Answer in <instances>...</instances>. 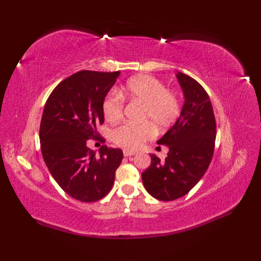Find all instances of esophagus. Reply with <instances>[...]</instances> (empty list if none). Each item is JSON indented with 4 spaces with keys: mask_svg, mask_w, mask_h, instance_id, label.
<instances>
[{
    "mask_svg": "<svg viewBox=\"0 0 261 261\" xmlns=\"http://www.w3.org/2000/svg\"><path fill=\"white\" fill-rule=\"evenodd\" d=\"M123 153H124V156H130V155L135 154L136 152L135 151H130V150H124Z\"/></svg>",
    "mask_w": 261,
    "mask_h": 261,
    "instance_id": "obj_1",
    "label": "esophagus"
}]
</instances>
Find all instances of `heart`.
<instances>
[{
  "label": "heart",
  "mask_w": 261,
  "mask_h": 261,
  "mask_svg": "<svg viewBox=\"0 0 261 261\" xmlns=\"http://www.w3.org/2000/svg\"><path fill=\"white\" fill-rule=\"evenodd\" d=\"M116 91L110 92L102 102V112L108 122H117L123 116L124 100L143 105L140 124H124L112 132V140L121 148L136 150L152 139L156 130L167 129L180 113L177 94L167 90L162 82L150 75H139L128 80Z\"/></svg>",
  "instance_id": "b5f03b06"
}]
</instances>
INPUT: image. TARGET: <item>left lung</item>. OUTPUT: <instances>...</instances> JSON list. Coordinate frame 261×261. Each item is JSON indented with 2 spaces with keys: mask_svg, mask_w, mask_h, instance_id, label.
<instances>
[{
  "mask_svg": "<svg viewBox=\"0 0 261 261\" xmlns=\"http://www.w3.org/2000/svg\"><path fill=\"white\" fill-rule=\"evenodd\" d=\"M176 77L185 102L175 124L158 140L169 147L161 161L154 154L141 174L147 192L158 200L171 201L186 195L198 183L211 162L217 134L215 113L203 87L183 73Z\"/></svg>",
  "mask_w": 261,
  "mask_h": 261,
  "instance_id": "obj_1",
  "label": "left lung"
}]
</instances>
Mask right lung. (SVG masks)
Segmentation results:
<instances>
[{"instance_id":"right-lung-1","label":"right lung","mask_w":261,"mask_h":261,"mask_svg":"<svg viewBox=\"0 0 261 261\" xmlns=\"http://www.w3.org/2000/svg\"><path fill=\"white\" fill-rule=\"evenodd\" d=\"M120 72L81 70L62 81L45 102L40 147L53 178L66 194L83 202L97 201L111 191L121 149L101 147L99 155L87 147L105 122L102 102Z\"/></svg>"}]
</instances>
